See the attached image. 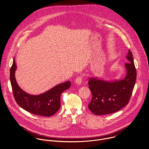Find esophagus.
Masks as SVG:
<instances>
[{"label":"esophagus","mask_w":149,"mask_h":149,"mask_svg":"<svg viewBox=\"0 0 149 149\" xmlns=\"http://www.w3.org/2000/svg\"><path fill=\"white\" fill-rule=\"evenodd\" d=\"M75 83L77 85H80L82 83V77L81 76H78L75 80Z\"/></svg>","instance_id":"1"}]
</instances>
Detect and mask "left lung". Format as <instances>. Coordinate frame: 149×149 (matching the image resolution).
I'll return each instance as SVG.
<instances>
[{
  "instance_id": "8db88e82",
  "label": "left lung",
  "mask_w": 149,
  "mask_h": 149,
  "mask_svg": "<svg viewBox=\"0 0 149 149\" xmlns=\"http://www.w3.org/2000/svg\"><path fill=\"white\" fill-rule=\"evenodd\" d=\"M125 64L126 77L112 81L91 77L88 80L92 100L88 105L91 112L97 115L116 112L126 106L130 99L136 79V72L132 54L128 50Z\"/></svg>"
}]
</instances>
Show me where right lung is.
Instances as JSON below:
<instances>
[{"mask_svg": "<svg viewBox=\"0 0 149 149\" xmlns=\"http://www.w3.org/2000/svg\"><path fill=\"white\" fill-rule=\"evenodd\" d=\"M16 69L17 65L14 58L10 79L17 104L24 110L36 115L51 116L56 113L60 108L61 95L70 88V82L68 81L58 84L42 94L32 95L25 92L18 85L15 77Z\"/></svg>", "mask_w": 149, "mask_h": 149, "instance_id": "obj_1", "label": "right lung"}]
</instances>
